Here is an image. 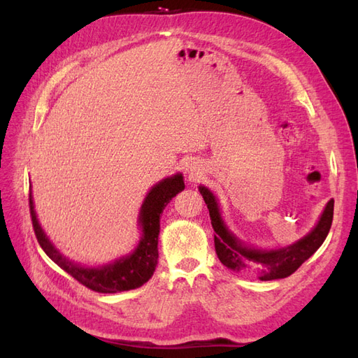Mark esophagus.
<instances>
[{"label":"esophagus","mask_w":358,"mask_h":358,"mask_svg":"<svg viewBox=\"0 0 358 358\" xmlns=\"http://www.w3.org/2000/svg\"><path fill=\"white\" fill-rule=\"evenodd\" d=\"M191 171H192V170H191Z\"/></svg>","instance_id":"obj_1"}]
</instances>
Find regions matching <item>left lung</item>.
Masks as SVG:
<instances>
[{
	"label": "left lung",
	"mask_w": 358,
	"mask_h": 358,
	"mask_svg": "<svg viewBox=\"0 0 358 358\" xmlns=\"http://www.w3.org/2000/svg\"><path fill=\"white\" fill-rule=\"evenodd\" d=\"M199 191L204 199V203L208 204L210 222L215 230V251L220 262L225 267L236 270V272L255 268L258 279L262 280L282 279L294 273L326 241L333 221L334 200L331 199L324 209L315 229L303 239L285 248L263 251V249L249 248L237 239L224 224L220 206L216 203L213 194L206 187H199Z\"/></svg>",
	"instance_id": "obj_1"
}]
</instances>
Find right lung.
<instances>
[{
  "instance_id": "1",
  "label": "right lung",
  "mask_w": 358,
  "mask_h": 358,
  "mask_svg": "<svg viewBox=\"0 0 358 358\" xmlns=\"http://www.w3.org/2000/svg\"><path fill=\"white\" fill-rule=\"evenodd\" d=\"M185 183L180 173L162 179L148 192L142 204L138 216V224L142 227V239L133 254L122 257L116 262L101 267H82L71 263L70 259L62 257L58 249L50 243L48 236L38 224L34 210V201L29 191V212L32 229H34L37 241L43 251L57 263L62 270H66L78 282L95 292H121L142 287L152 278L158 263V234H159V215L164 210L170 200L179 194Z\"/></svg>"
}]
</instances>
